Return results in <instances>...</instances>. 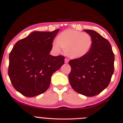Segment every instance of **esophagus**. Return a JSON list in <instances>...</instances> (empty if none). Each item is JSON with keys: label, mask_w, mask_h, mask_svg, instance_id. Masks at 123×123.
I'll list each match as a JSON object with an SVG mask.
<instances>
[{"label": "esophagus", "mask_w": 123, "mask_h": 123, "mask_svg": "<svg viewBox=\"0 0 123 123\" xmlns=\"http://www.w3.org/2000/svg\"><path fill=\"white\" fill-rule=\"evenodd\" d=\"M69 62V60H68L67 58L65 59V63H68Z\"/></svg>", "instance_id": "obj_1"}]
</instances>
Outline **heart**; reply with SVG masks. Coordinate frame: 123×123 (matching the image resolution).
<instances>
[{
  "label": "heart",
  "instance_id": "heart-1",
  "mask_svg": "<svg viewBox=\"0 0 123 123\" xmlns=\"http://www.w3.org/2000/svg\"><path fill=\"white\" fill-rule=\"evenodd\" d=\"M92 44V37L88 33L67 29L58 35L52 47L56 52H60L61 48L68 57L76 60L86 57L90 53Z\"/></svg>",
  "mask_w": 123,
  "mask_h": 123
}]
</instances>
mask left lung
<instances>
[{"mask_svg": "<svg viewBox=\"0 0 123 123\" xmlns=\"http://www.w3.org/2000/svg\"><path fill=\"white\" fill-rule=\"evenodd\" d=\"M83 31L92 37V48L86 57L70 61L69 80L76 92L92 97L102 92L109 84L115 69V55L107 39L95 31Z\"/></svg>", "mask_w": 123, "mask_h": 123, "instance_id": "1", "label": "left lung"}]
</instances>
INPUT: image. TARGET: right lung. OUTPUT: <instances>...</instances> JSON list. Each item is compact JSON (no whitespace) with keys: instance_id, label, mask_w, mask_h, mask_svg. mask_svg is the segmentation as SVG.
Wrapping results in <instances>:
<instances>
[{"instance_id":"obj_1","label":"right lung","mask_w":123,"mask_h":123,"mask_svg":"<svg viewBox=\"0 0 123 123\" xmlns=\"http://www.w3.org/2000/svg\"><path fill=\"white\" fill-rule=\"evenodd\" d=\"M59 31L32 32L18 41L10 53L8 76L15 90L25 97L45 92L53 73L64 64L63 56L49 54Z\"/></svg>"}]
</instances>
